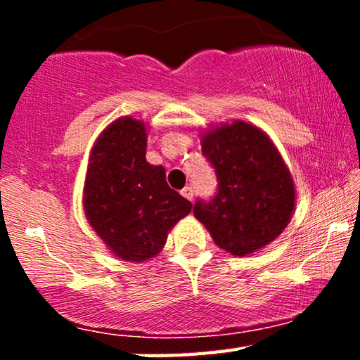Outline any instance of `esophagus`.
Returning <instances> with one entry per match:
<instances>
[{"label": "esophagus", "instance_id": "34e87169", "mask_svg": "<svg viewBox=\"0 0 360 360\" xmlns=\"http://www.w3.org/2000/svg\"><path fill=\"white\" fill-rule=\"evenodd\" d=\"M181 194H183V196L186 198V200H189V201H193V196H194V191H193V188L191 186H186V188L183 189V191H181Z\"/></svg>", "mask_w": 360, "mask_h": 360}]
</instances>
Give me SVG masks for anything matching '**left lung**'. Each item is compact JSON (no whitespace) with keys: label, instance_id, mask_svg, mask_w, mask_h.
I'll use <instances>...</instances> for the list:
<instances>
[{"label":"left lung","instance_id":"obj_1","mask_svg":"<svg viewBox=\"0 0 360 360\" xmlns=\"http://www.w3.org/2000/svg\"><path fill=\"white\" fill-rule=\"evenodd\" d=\"M201 146L218 184L213 198H198L194 217L230 254L262 249L286 229L295 208V184L279 152L243 122L212 130Z\"/></svg>","mask_w":360,"mask_h":360}]
</instances>
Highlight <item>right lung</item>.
I'll use <instances>...</instances> for the list:
<instances>
[{
	"label": "right lung",
	"instance_id": "add662e5",
	"mask_svg": "<svg viewBox=\"0 0 360 360\" xmlns=\"http://www.w3.org/2000/svg\"><path fill=\"white\" fill-rule=\"evenodd\" d=\"M146 150L143 123L117 120L93 148L84 186L91 226L115 255L134 262L159 254L169 230L193 206L169 188L166 169L147 162Z\"/></svg>",
	"mask_w": 360,
	"mask_h": 360
}]
</instances>
